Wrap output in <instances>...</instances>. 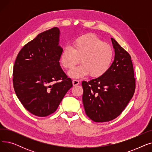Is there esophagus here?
<instances>
[{
	"mask_svg": "<svg viewBox=\"0 0 152 152\" xmlns=\"http://www.w3.org/2000/svg\"><path fill=\"white\" fill-rule=\"evenodd\" d=\"M79 84V80H77V79H73V85L74 86H77V85H78Z\"/></svg>",
	"mask_w": 152,
	"mask_h": 152,
	"instance_id": "1",
	"label": "esophagus"
}]
</instances>
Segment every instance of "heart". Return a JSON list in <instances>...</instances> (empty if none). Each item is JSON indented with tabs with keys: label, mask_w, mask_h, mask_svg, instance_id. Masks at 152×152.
Segmentation results:
<instances>
[{
	"label": "heart",
	"mask_w": 152,
	"mask_h": 152,
	"mask_svg": "<svg viewBox=\"0 0 152 152\" xmlns=\"http://www.w3.org/2000/svg\"><path fill=\"white\" fill-rule=\"evenodd\" d=\"M113 58V51L110 44L103 42L94 34L89 33L76 38L70 45L63 50L60 61L61 66L71 69L79 62L81 65L71 69L68 75L80 78L90 74L99 77L109 69Z\"/></svg>",
	"instance_id": "obj_1"
}]
</instances>
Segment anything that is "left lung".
<instances>
[{"mask_svg": "<svg viewBox=\"0 0 152 152\" xmlns=\"http://www.w3.org/2000/svg\"><path fill=\"white\" fill-rule=\"evenodd\" d=\"M111 39L115 55L109 69L97 78L82 82L85 112L97 123L118 117L132 98L135 89L131 55L113 38Z\"/></svg>", "mask_w": 152, "mask_h": 152, "instance_id": "obj_1", "label": "left lung"}]
</instances>
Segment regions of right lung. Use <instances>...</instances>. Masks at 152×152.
I'll list each match as a JSON object with an SVG mask.
<instances>
[{
    "label": "right lung",
    "instance_id": "right-lung-1",
    "mask_svg": "<svg viewBox=\"0 0 152 152\" xmlns=\"http://www.w3.org/2000/svg\"><path fill=\"white\" fill-rule=\"evenodd\" d=\"M59 38L57 27L40 33L22 48L14 64L16 95L23 107L37 116L54 113L73 86L60 65L63 49Z\"/></svg>",
    "mask_w": 152,
    "mask_h": 152
}]
</instances>
